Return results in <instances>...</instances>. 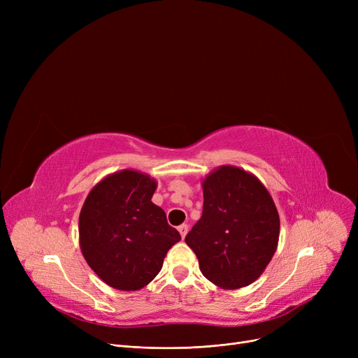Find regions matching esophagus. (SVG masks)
I'll use <instances>...</instances> for the list:
<instances>
[{
    "label": "esophagus",
    "instance_id": "esophagus-1",
    "mask_svg": "<svg viewBox=\"0 0 358 358\" xmlns=\"http://www.w3.org/2000/svg\"><path fill=\"white\" fill-rule=\"evenodd\" d=\"M178 232H180V235H181V238H185L187 232H189V224H185V223L180 224V227H178Z\"/></svg>",
    "mask_w": 358,
    "mask_h": 358
}]
</instances>
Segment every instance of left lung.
I'll use <instances>...</instances> for the list:
<instances>
[{
  "mask_svg": "<svg viewBox=\"0 0 358 358\" xmlns=\"http://www.w3.org/2000/svg\"><path fill=\"white\" fill-rule=\"evenodd\" d=\"M203 215L185 236L201 274L220 289L250 286L264 273L278 245L280 217L266 185L239 166L206 176Z\"/></svg>",
  "mask_w": 358,
  "mask_h": 358,
  "instance_id": "obj_1",
  "label": "left lung"
}]
</instances>
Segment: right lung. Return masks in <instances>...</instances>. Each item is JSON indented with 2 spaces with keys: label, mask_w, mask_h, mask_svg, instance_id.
<instances>
[{
  "label": "right lung",
  "mask_w": 358,
  "mask_h": 358,
  "mask_svg": "<svg viewBox=\"0 0 358 358\" xmlns=\"http://www.w3.org/2000/svg\"><path fill=\"white\" fill-rule=\"evenodd\" d=\"M157 181L136 169L108 174L80 213V247L91 270L113 289L135 292L152 281L181 236L150 201Z\"/></svg>",
  "instance_id": "obj_1"
}]
</instances>
